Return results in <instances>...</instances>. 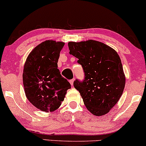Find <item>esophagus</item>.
Returning <instances> with one entry per match:
<instances>
[{
  "instance_id": "34e87169",
  "label": "esophagus",
  "mask_w": 146,
  "mask_h": 146,
  "mask_svg": "<svg viewBox=\"0 0 146 146\" xmlns=\"http://www.w3.org/2000/svg\"><path fill=\"white\" fill-rule=\"evenodd\" d=\"M74 78H73V79H72V80H70V84H71V86H73V85H74Z\"/></svg>"
}]
</instances>
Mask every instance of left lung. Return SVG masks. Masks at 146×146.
<instances>
[{"label": "left lung", "instance_id": "obj_1", "mask_svg": "<svg viewBox=\"0 0 146 146\" xmlns=\"http://www.w3.org/2000/svg\"><path fill=\"white\" fill-rule=\"evenodd\" d=\"M68 47L85 73V79L76 80L74 86L92 114H106L117 104L125 88V76L119 54L112 47L94 40L69 42Z\"/></svg>", "mask_w": 146, "mask_h": 146}]
</instances>
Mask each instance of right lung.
Wrapping results in <instances>:
<instances>
[{"mask_svg":"<svg viewBox=\"0 0 146 146\" xmlns=\"http://www.w3.org/2000/svg\"><path fill=\"white\" fill-rule=\"evenodd\" d=\"M63 42L47 40L38 45L26 59L23 81L26 97L43 112H53L60 107L70 83L58 69Z\"/></svg>","mask_w":146,"mask_h":146,"instance_id":"obj_1","label":"right lung"}]
</instances>
